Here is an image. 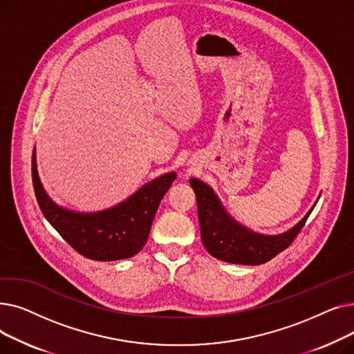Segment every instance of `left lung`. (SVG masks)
Returning a JSON list of instances; mask_svg holds the SVG:
<instances>
[{
  "label": "left lung",
  "instance_id": "left-lung-1",
  "mask_svg": "<svg viewBox=\"0 0 354 354\" xmlns=\"http://www.w3.org/2000/svg\"><path fill=\"white\" fill-rule=\"evenodd\" d=\"M189 183L196 195L203 247L212 257L231 264L259 266L288 248L317 203L315 202L304 218L299 221V224H295L288 231L277 235H266L255 232L235 221L208 183L196 178H191Z\"/></svg>",
  "mask_w": 354,
  "mask_h": 354
}]
</instances>
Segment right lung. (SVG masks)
Returning a JSON list of instances; mask_svg holds the SVG:
<instances>
[{"label": "right lung", "instance_id": "1", "mask_svg": "<svg viewBox=\"0 0 354 354\" xmlns=\"http://www.w3.org/2000/svg\"><path fill=\"white\" fill-rule=\"evenodd\" d=\"M32 187L51 227L79 254L96 261H118L136 255L146 244L163 195L176 179L167 172L145 183L118 205L97 212H77L57 205L46 192L32 151Z\"/></svg>", "mask_w": 354, "mask_h": 354}]
</instances>
